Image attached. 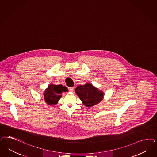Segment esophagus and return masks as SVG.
<instances>
[{
  "instance_id": "obj_1",
  "label": "esophagus",
  "mask_w": 157,
  "mask_h": 157,
  "mask_svg": "<svg viewBox=\"0 0 157 157\" xmlns=\"http://www.w3.org/2000/svg\"><path fill=\"white\" fill-rule=\"evenodd\" d=\"M74 87H70V88H69V90L70 92H73V90H74Z\"/></svg>"
}]
</instances>
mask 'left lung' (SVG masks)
<instances>
[{"mask_svg":"<svg viewBox=\"0 0 157 157\" xmlns=\"http://www.w3.org/2000/svg\"><path fill=\"white\" fill-rule=\"evenodd\" d=\"M75 92L85 106L91 107L96 105L103 100L104 93L102 91L87 82L83 86H77Z\"/></svg>","mask_w":157,"mask_h":157,"instance_id":"obj_1","label":"left lung"}]
</instances>
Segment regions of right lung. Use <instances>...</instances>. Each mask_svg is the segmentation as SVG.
Returning a JSON list of instances; mask_svg holds the SVG:
<instances>
[{"label":"right lung","mask_w":157,"mask_h":157,"mask_svg":"<svg viewBox=\"0 0 157 157\" xmlns=\"http://www.w3.org/2000/svg\"><path fill=\"white\" fill-rule=\"evenodd\" d=\"M68 89L62 85H55L50 84L44 91V99L48 105L51 106L56 105L62 97L63 92H67Z\"/></svg>","instance_id":"add662e5"}]
</instances>
